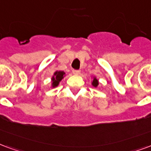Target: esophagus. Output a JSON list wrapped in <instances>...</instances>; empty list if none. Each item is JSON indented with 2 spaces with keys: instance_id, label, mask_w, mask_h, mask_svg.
Returning a JSON list of instances; mask_svg holds the SVG:
<instances>
[{
  "instance_id": "obj_1",
  "label": "esophagus",
  "mask_w": 151,
  "mask_h": 151,
  "mask_svg": "<svg viewBox=\"0 0 151 151\" xmlns=\"http://www.w3.org/2000/svg\"><path fill=\"white\" fill-rule=\"evenodd\" d=\"M80 72H81V71H80V70H73V74H79V73H80Z\"/></svg>"
}]
</instances>
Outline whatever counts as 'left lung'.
<instances>
[{
  "label": "left lung",
  "mask_w": 151,
  "mask_h": 151,
  "mask_svg": "<svg viewBox=\"0 0 151 151\" xmlns=\"http://www.w3.org/2000/svg\"><path fill=\"white\" fill-rule=\"evenodd\" d=\"M92 86L94 87H97L98 86V81L96 78H93V80L92 81Z\"/></svg>",
  "instance_id": "obj_1"
}]
</instances>
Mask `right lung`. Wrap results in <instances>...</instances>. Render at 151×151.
<instances>
[{"label":"right lung","instance_id":"1","mask_svg":"<svg viewBox=\"0 0 151 151\" xmlns=\"http://www.w3.org/2000/svg\"><path fill=\"white\" fill-rule=\"evenodd\" d=\"M65 73L64 71H56L52 77V87L55 88L59 85L60 81L64 78Z\"/></svg>","mask_w":151,"mask_h":151}]
</instances>
